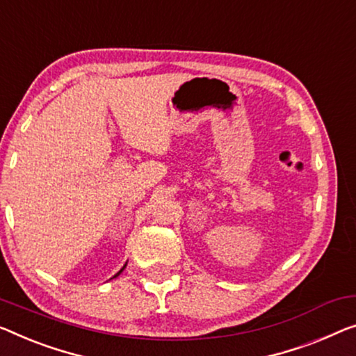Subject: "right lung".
<instances>
[{
	"mask_svg": "<svg viewBox=\"0 0 356 356\" xmlns=\"http://www.w3.org/2000/svg\"><path fill=\"white\" fill-rule=\"evenodd\" d=\"M126 265H127V262H126V264H124V265H123V268H121V270H120V272H118V273H116V275H115V277H113V278H116V277H118V275H120V273H121V272H123V270H124V268H126Z\"/></svg>",
	"mask_w": 356,
	"mask_h": 356,
	"instance_id": "add662e5",
	"label": "right lung"
}]
</instances>
